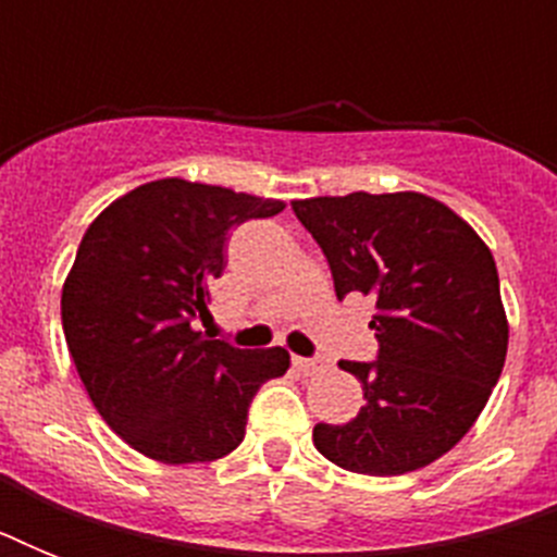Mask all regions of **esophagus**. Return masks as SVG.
Wrapping results in <instances>:
<instances>
[{"instance_id": "esophagus-1", "label": "esophagus", "mask_w": 557, "mask_h": 557, "mask_svg": "<svg viewBox=\"0 0 557 557\" xmlns=\"http://www.w3.org/2000/svg\"><path fill=\"white\" fill-rule=\"evenodd\" d=\"M292 364H295L300 375H314V372L323 370V361H318V358H295Z\"/></svg>"}]
</instances>
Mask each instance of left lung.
<instances>
[{
  "mask_svg": "<svg viewBox=\"0 0 557 557\" xmlns=\"http://www.w3.org/2000/svg\"><path fill=\"white\" fill-rule=\"evenodd\" d=\"M326 253L335 295L375 300L379 358L341 361L367 405L347 424H314L335 466L396 476L431 466L483 413L509 349L488 245L424 193H349L292 201Z\"/></svg>",
  "mask_w": 557,
  "mask_h": 557,
  "instance_id": "1",
  "label": "left lung"
}]
</instances>
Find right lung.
<instances>
[{
    "mask_svg": "<svg viewBox=\"0 0 557 557\" xmlns=\"http://www.w3.org/2000/svg\"><path fill=\"white\" fill-rule=\"evenodd\" d=\"M277 199L159 178L115 199L83 234L63 283V332L103 422L168 466L210 462L243 442L248 405L288 370L283 347L236 349L193 330L208 318L225 243Z\"/></svg>",
    "mask_w": 557,
    "mask_h": 557,
    "instance_id": "add662e5",
    "label": "right lung"
}]
</instances>
